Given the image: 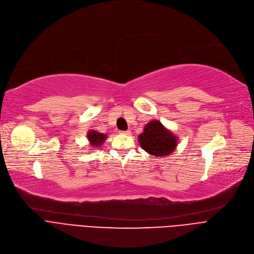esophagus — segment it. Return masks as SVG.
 I'll list each match as a JSON object with an SVG mask.
<instances>
[{
  "instance_id": "obj_1",
  "label": "esophagus",
  "mask_w": 254,
  "mask_h": 254,
  "mask_svg": "<svg viewBox=\"0 0 254 254\" xmlns=\"http://www.w3.org/2000/svg\"><path fill=\"white\" fill-rule=\"evenodd\" d=\"M120 134H124V135H130V131H129V130H122V131H120Z\"/></svg>"
}]
</instances>
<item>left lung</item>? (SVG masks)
Returning a JSON list of instances; mask_svg holds the SVG:
<instances>
[{"label": "left lung", "instance_id": "left-lung-1", "mask_svg": "<svg viewBox=\"0 0 254 254\" xmlns=\"http://www.w3.org/2000/svg\"><path fill=\"white\" fill-rule=\"evenodd\" d=\"M177 137L158 120H151L146 125L138 139L146 152L158 157L170 155L174 151L177 147Z\"/></svg>", "mask_w": 254, "mask_h": 254}]
</instances>
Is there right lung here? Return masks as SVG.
<instances>
[{"mask_svg": "<svg viewBox=\"0 0 254 254\" xmlns=\"http://www.w3.org/2000/svg\"><path fill=\"white\" fill-rule=\"evenodd\" d=\"M87 139L89 141L90 147L95 148V147H98V146L103 145V143L107 139V136L105 134H101V132L97 130H88Z\"/></svg>", "mask_w": 254, "mask_h": 254, "instance_id": "obj_1", "label": "right lung"}]
</instances>
